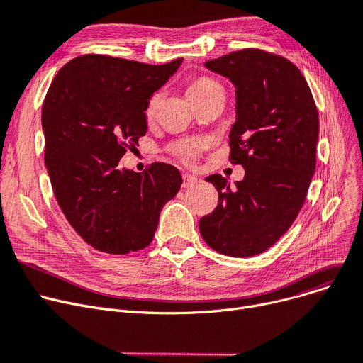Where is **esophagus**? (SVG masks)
Returning <instances> with one entry per match:
<instances>
[{
  "label": "esophagus",
  "instance_id": "34e87169",
  "mask_svg": "<svg viewBox=\"0 0 363 363\" xmlns=\"http://www.w3.org/2000/svg\"><path fill=\"white\" fill-rule=\"evenodd\" d=\"M182 179H184V184H182V186H184V188L194 186V185H197V184L200 182L196 177H193V175H188V173H185V175L182 177Z\"/></svg>",
  "mask_w": 363,
  "mask_h": 363
}]
</instances>
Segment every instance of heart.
Masks as SVG:
<instances>
[{"label": "heart", "instance_id": "heart-1", "mask_svg": "<svg viewBox=\"0 0 363 363\" xmlns=\"http://www.w3.org/2000/svg\"><path fill=\"white\" fill-rule=\"evenodd\" d=\"M188 91H190L193 102L197 104L203 99L213 96L216 93H224V89L216 80H213V78L208 75H201L194 78V80L190 83ZM160 102H162V93L154 91L148 98V102L145 106V116L148 118L154 117ZM204 147H206V144H204V140H200V139H179L169 147V151L175 155L179 162L185 164H193L199 159V155L204 150Z\"/></svg>", "mask_w": 363, "mask_h": 363}]
</instances>
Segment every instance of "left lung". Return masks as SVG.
Wrapping results in <instances>:
<instances>
[{"mask_svg": "<svg viewBox=\"0 0 363 363\" xmlns=\"http://www.w3.org/2000/svg\"><path fill=\"white\" fill-rule=\"evenodd\" d=\"M204 65L235 86L228 160L246 173L235 188L220 175L206 178L219 200L200 219V234L219 254L254 257L289 230L306 201L316 170L318 108L301 71L283 56L243 49Z\"/></svg>", "mask_w": 363, "mask_h": 363, "instance_id": "left-lung-1", "label": "left lung"}]
</instances>
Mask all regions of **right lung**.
Here are the masks:
<instances>
[{"label":"right lung","mask_w":363,"mask_h":363,"mask_svg":"<svg viewBox=\"0 0 363 363\" xmlns=\"http://www.w3.org/2000/svg\"><path fill=\"white\" fill-rule=\"evenodd\" d=\"M181 62L84 55L62 67L47 90L41 120L53 193L72 228L96 250L124 255L147 247L164 203L179 191L175 166L155 162L136 173L120 160L147 133L148 98Z\"/></svg>","instance_id":"add662e5"}]
</instances>
